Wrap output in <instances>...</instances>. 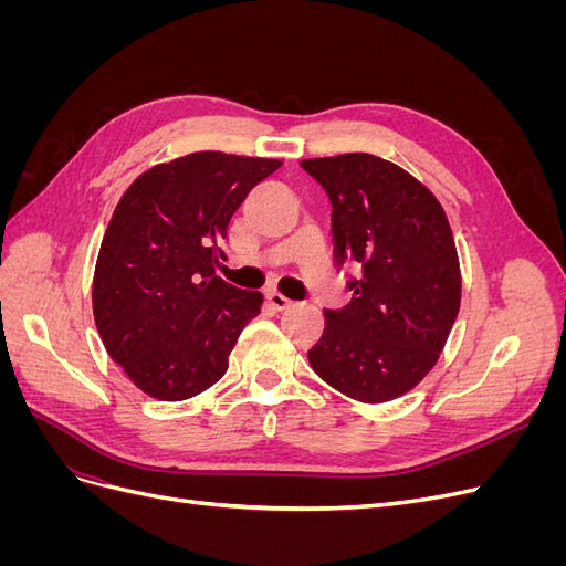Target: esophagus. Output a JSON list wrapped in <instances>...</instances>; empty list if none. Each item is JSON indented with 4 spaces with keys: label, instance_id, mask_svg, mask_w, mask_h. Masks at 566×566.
Returning a JSON list of instances; mask_svg holds the SVG:
<instances>
[{
    "label": "esophagus",
    "instance_id": "esophagus-1",
    "mask_svg": "<svg viewBox=\"0 0 566 566\" xmlns=\"http://www.w3.org/2000/svg\"><path fill=\"white\" fill-rule=\"evenodd\" d=\"M266 300H269V304L273 306V310H279V312L287 310V306H293V300H287L285 295L276 293V290H271V293L266 295Z\"/></svg>",
    "mask_w": 566,
    "mask_h": 566
}]
</instances>
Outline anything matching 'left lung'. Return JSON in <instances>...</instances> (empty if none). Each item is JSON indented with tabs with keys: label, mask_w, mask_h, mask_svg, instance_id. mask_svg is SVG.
Returning a JSON list of instances; mask_svg holds the SVG:
<instances>
[{
	"label": "left lung",
	"mask_w": 566,
	"mask_h": 566,
	"mask_svg": "<svg viewBox=\"0 0 566 566\" xmlns=\"http://www.w3.org/2000/svg\"><path fill=\"white\" fill-rule=\"evenodd\" d=\"M333 205V256L354 297L325 310L310 349L321 380L364 403L413 389L437 364L460 310V266L439 200L406 169L370 153L300 163Z\"/></svg>",
	"instance_id": "obj_1"
}]
</instances>
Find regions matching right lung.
I'll return each mask as SVG.
<instances>
[{
	"label": "right lung",
	"mask_w": 566,
	"mask_h": 566,
	"mask_svg": "<svg viewBox=\"0 0 566 566\" xmlns=\"http://www.w3.org/2000/svg\"><path fill=\"white\" fill-rule=\"evenodd\" d=\"M281 160L200 150L150 167L119 198L94 271L106 352L148 397L212 387L262 293L219 279L233 212Z\"/></svg>",
	"instance_id": "add662e5"
}]
</instances>
